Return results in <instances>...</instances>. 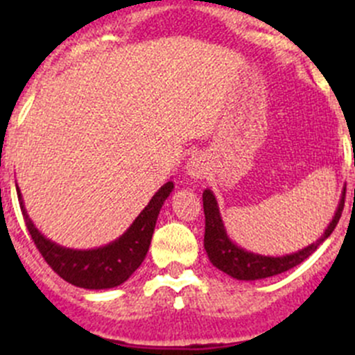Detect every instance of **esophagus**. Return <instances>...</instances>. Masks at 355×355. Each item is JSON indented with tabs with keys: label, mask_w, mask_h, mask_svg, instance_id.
Returning a JSON list of instances; mask_svg holds the SVG:
<instances>
[{
	"label": "esophagus",
	"mask_w": 355,
	"mask_h": 355,
	"mask_svg": "<svg viewBox=\"0 0 355 355\" xmlns=\"http://www.w3.org/2000/svg\"><path fill=\"white\" fill-rule=\"evenodd\" d=\"M187 173L192 178H200L206 173V163H204V157L199 155H192L187 161Z\"/></svg>",
	"instance_id": "esophagus-1"
}]
</instances>
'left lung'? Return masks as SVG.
Wrapping results in <instances>:
<instances>
[{
  "mask_svg": "<svg viewBox=\"0 0 355 355\" xmlns=\"http://www.w3.org/2000/svg\"><path fill=\"white\" fill-rule=\"evenodd\" d=\"M355 196V189H354ZM343 204H345V191H343V198L340 200L338 209H336L335 218L331 220L330 227L327 228L323 237L311 244L306 249L299 250L295 254L284 257H268V256H257V254L247 252L235 244H232L230 239L227 237L223 223H221L220 211H218L216 199H214L213 192L204 191L202 192V206H204V218H206V227H204V249H206L207 257L211 263L221 270L223 273L230 275V277L237 278V280H261V278L275 277L284 271H288L290 268L297 266L302 263L304 259L311 256L318 245L330 237V234L335 230L336 223H338L340 216H342Z\"/></svg>",
  "mask_w": 355,
  "mask_h": 355,
  "instance_id": "1",
  "label": "left lung"
}]
</instances>
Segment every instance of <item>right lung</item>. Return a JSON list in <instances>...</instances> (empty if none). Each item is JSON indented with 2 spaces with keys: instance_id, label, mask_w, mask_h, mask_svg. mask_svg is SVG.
Segmentation results:
<instances>
[{
  "instance_id": "obj_1",
  "label": "right lung",
  "mask_w": 355,
  "mask_h": 355,
  "mask_svg": "<svg viewBox=\"0 0 355 355\" xmlns=\"http://www.w3.org/2000/svg\"><path fill=\"white\" fill-rule=\"evenodd\" d=\"M171 191H173V182L164 184L156 192L155 198L149 200L146 209L139 214L132 227L118 241L92 250L63 249L42 237L25 213L19 189H17V194H19L20 207H22L25 227L37 247L39 254L44 257L51 270L75 287L101 290L123 284L141 266L151 244L157 214Z\"/></svg>"
}]
</instances>
